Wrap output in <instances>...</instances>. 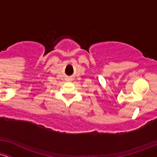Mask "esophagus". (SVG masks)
Masks as SVG:
<instances>
[{"mask_svg":"<svg viewBox=\"0 0 157 157\" xmlns=\"http://www.w3.org/2000/svg\"><path fill=\"white\" fill-rule=\"evenodd\" d=\"M72 80V79L71 78H68V81H71Z\"/></svg>","mask_w":157,"mask_h":157,"instance_id":"1","label":"esophagus"}]
</instances>
